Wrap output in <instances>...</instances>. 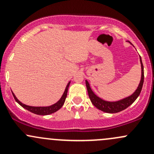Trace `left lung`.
I'll use <instances>...</instances> for the list:
<instances>
[{
	"instance_id": "1",
	"label": "left lung",
	"mask_w": 154,
	"mask_h": 154,
	"mask_svg": "<svg viewBox=\"0 0 154 154\" xmlns=\"http://www.w3.org/2000/svg\"><path fill=\"white\" fill-rule=\"evenodd\" d=\"M139 59H140L141 68H142V75H141L140 83H139V86H138L136 91H135L131 95L128 96V97H125V98L123 99L116 100V101H108V100H103V99L100 98V97H98V96L91 90V87H90V84L86 80V85L87 91H88V97H89L92 104L94 105L96 108L101 110V111L104 112L116 113L127 109V107L130 106V105L137 99V97H139V94H140L141 91H142V86H143L144 83V67L143 64H142L141 57H139Z\"/></svg>"
}]
</instances>
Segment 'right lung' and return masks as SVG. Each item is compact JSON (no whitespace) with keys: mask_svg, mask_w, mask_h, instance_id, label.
<instances>
[{"mask_svg":"<svg viewBox=\"0 0 154 154\" xmlns=\"http://www.w3.org/2000/svg\"><path fill=\"white\" fill-rule=\"evenodd\" d=\"M70 83L71 81L68 82V83L66 86V89H65L64 93L62 95L61 98L57 102V103H54V104L51 105V106H28V105L24 104L23 103H21L19 100L16 97V96L15 95L13 92L12 91V95H13L14 98H15V101L18 103L19 105H21L23 108H24L25 109L28 110V111L34 113V114L36 115H41V116H47V115H50L52 114V113L58 111L62 106H63L64 104L65 101H66V98L67 97V93H68V87H69Z\"/></svg>","mask_w":154,"mask_h":154,"instance_id":"obj_1","label":"right lung"}]
</instances>
